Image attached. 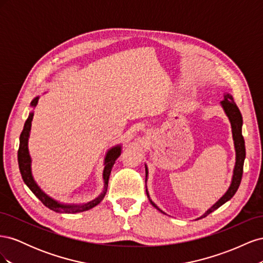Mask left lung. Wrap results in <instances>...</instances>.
<instances>
[{"mask_svg": "<svg viewBox=\"0 0 263 263\" xmlns=\"http://www.w3.org/2000/svg\"><path fill=\"white\" fill-rule=\"evenodd\" d=\"M221 105L224 107L225 112L229 118L230 124H232V128H233V137H234V141H235V149H236V165H235V169H234V176H233V181H232V184H230L228 191L226 192V194L222 196L220 200L213 205L212 208L206 212L203 216H201L200 218L206 217L209 214H211L212 212H214L215 210H217L218 208L222 204H225L227 201H229L230 198H232L235 193L237 192L238 187L240 185V182H241V178H242V172H243V161H245V157H246V148H245V140L242 137V134H241V126H242V116L240 114V110L238 108L237 104L235 103L233 97L230 94L226 93L225 97H224V101H221ZM148 174L147 172V168H146V176ZM148 195V192H147ZM149 197V195H148ZM150 203L153 204L157 210H159L160 212H162L160 209L158 208V206L150 200ZM163 213V212H162Z\"/></svg>", "mask_w": 263, "mask_h": 263, "instance_id": "8db88e82", "label": "left lung"}]
</instances>
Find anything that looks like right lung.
<instances>
[{
    "instance_id": "right-lung-1",
    "label": "right lung",
    "mask_w": 263,
    "mask_h": 263,
    "mask_svg": "<svg viewBox=\"0 0 263 263\" xmlns=\"http://www.w3.org/2000/svg\"><path fill=\"white\" fill-rule=\"evenodd\" d=\"M38 102V98H36L33 102L30 103L31 106H36ZM33 116L34 114L30 113L28 118L26 119L25 125H24L23 132L20 136V148H18V153H17V157H18V166H20V171L22 174V178L25 182V184L29 187V190L33 192L41 202L46 206V208L50 209L51 211H54L57 213H67V214H74V213H80V212H84L90 210L92 208H94L95 205H98L103 198H104L105 194H106V190L108 186V179H109V174L110 171H112L113 165L115 163V160L121 155V146L114 147L113 149H110L108 151V154L106 156L105 159V169H104V173H103V178H104V191L103 193L95 198V200L85 203L82 205H62L58 202L53 201L52 198H50L48 195H46L43 191L39 189V186L36 184V182L33 179V176H31L30 172V157L28 154V148H27V141H28V136H29V132H30V126H31V121H33Z\"/></svg>"
}]
</instances>
